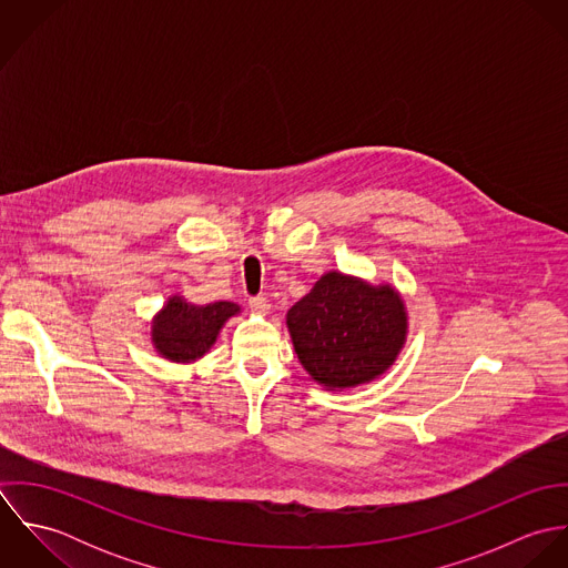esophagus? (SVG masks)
I'll return each instance as SVG.
<instances>
[{
  "label": "esophagus",
  "mask_w": 568,
  "mask_h": 568,
  "mask_svg": "<svg viewBox=\"0 0 568 568\" xmlns=\"http://www.w3.org/2000/svg\"><path fill=\"white\" fill-rule=\"evenodd\" d=\"M248 306H251V311H253L255 315H268V311H271L268 300H266V297H262V295L251 297V300H248Z\"/></svg>",
  "instance_id": "esophagus-1"
}]
</instances>
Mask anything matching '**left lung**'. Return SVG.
Instances as JSON below:
<instances>
[{
    "mask_svg": "<svg viewBox=\"0 0 568 568\" xmlns=\"http://www.w3.org/2000/svg\"><path fill=\"white\" fill-rule=\"evenodd\" d=\"M295 354L327 392L352 389L383 376L405 347L408 317L392 284L329 271L288 313Z\"/></svg>",
    "mask_w": 568,
    "mask_h": 568,
    "instance_id": "1",
    "label": "left lung"
}]
</instances>
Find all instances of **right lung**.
I'll list each match as a JSON object with an SVG mask.
<instances>
[{"label":"right lung","instance_id":"obj_1","mask_svg":"<svg viewBox=\"0 0 568 568\" xmlns=\"http://www.w3.org/2000/svg\"><path fill=\"white\" fill-rule=\"evenodd\" d=\"M234 315H241V306L234 302L196 306L172 295L151 322L153 347L165 361L194 363L212 349L219 332Z\"/></svg>","mask_w":568,"mask_h":568}]
</instances>
